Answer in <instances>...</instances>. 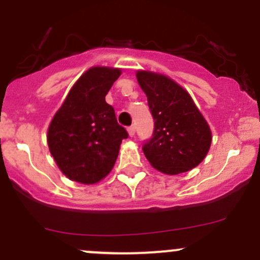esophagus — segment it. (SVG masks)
Returning a JSON list of instances; mask_svg holds the SVG:
<instances>
[{"label": "esophagus", "instance_id": "34e87169", "mask_svg": "<svg viewBox=\"0 0 260 260\" xmlns=\"http://www.w3.org/2000/svg\"><path fill=\"white\" fill-rule=\"evenodd\" d=\"M128 135H129V137H133V136H135V133H136V128H135V125H131V127H128Z\"/></svg>", "mask_w": 260, "mask_h": 260}]
</instances>
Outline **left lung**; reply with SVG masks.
Masks as SVG:
<instances>
[{
	"label": "left lung",
	"mask_w": 260,
	"mask_h": 260,
	"mask_svg": "<svg viewBox=\"0 0 260 260\" xmlns=\"http://www.w3.org/2000/svg\"><path fill=\"white\" fill-rule=\"evenodd\" d=\"M138 84L154 119L153 136L143 153L157 171L187 172L200 165L211 146V129L190 94L171 78L138 70Z\"/></svg>",
	"instance_id": "1"
}]
</instances>
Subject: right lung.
Instances as JSON below:
<instances>
[{
    "mask_svg": "<svg viewBox=\"0 0 260 260\" xmlns=\"http://www.w3.org/2000/svg\"><path fill=\"white\" fill-rule=\"evenodd\" d=\"M120 74L118 68L86 70L50 122V153L69 180L93 185L113 169L120 143L128 133L118 124L106 95Z\"/></svg>",
    "mask_w": 260,
    "mask_h": 260,
    "instance_id": "add662e5",
    "label": "right lung"
}]
</instances>
